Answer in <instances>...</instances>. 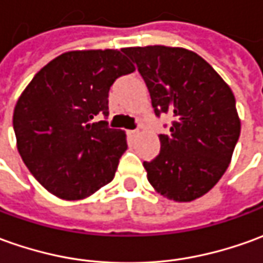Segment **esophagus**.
Returning a JSON list of instances; mask_svg holds the SVG:
<instances>
[{"instance_id": "34e87169", "label": "esophagus", "mask_w": 263, "mask_h": 263, "mask_svg": "<svg viewBox=\"0 0 263 263\" xmlns=\"http://www.w3.org/2000/svg\"><path fill=\"white\" fill-rule=\"evenodd\" d=\"M137 135H139V132H137V130H127L128 137H136Z\"/></svg>"}]
</instances>
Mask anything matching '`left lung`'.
Segmentation results:
<instances>
[{
    "label": "left lung",
    "mask_w": 263,
    "mask_h": 263,
    "mask_svg": "<svg viewBox=\"0 0 263 263\" xmlns=\"http://www.w3.org/2000/svg\"><path fill=\"white\" fill-rule=\"evenodd\" d=\"M149 88L155 114L172 117L160 153L144 162L147 180L175 202H192L218 183L231 163L240 120L231 87L196 52L166 45L123 48Z\"/></svg>",
    "instance_id": "1"
}]
</instances>
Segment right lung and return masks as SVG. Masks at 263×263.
Returning a JSON list of instances; mask_svg holds the SVG:
<instances>
[{
  "mask_svg": "<svg viewBox=\"0 0 263 263\" xmlns=\"http://www.w3.org/2000/svg\"><path fill=\"white\" fill-rule=\"evenodd\" d=\"M135 71L119 50L68 51L38 71L20 96L12 124L25 166L54 196L79 200L113 180L126 133L107 121L108 90Z\"/></svg>",
  "mask_w": 263,
  "mask_h": 263,
  "instance_id": "add662e5",
  "label": "right lung"
}]
</instances>
